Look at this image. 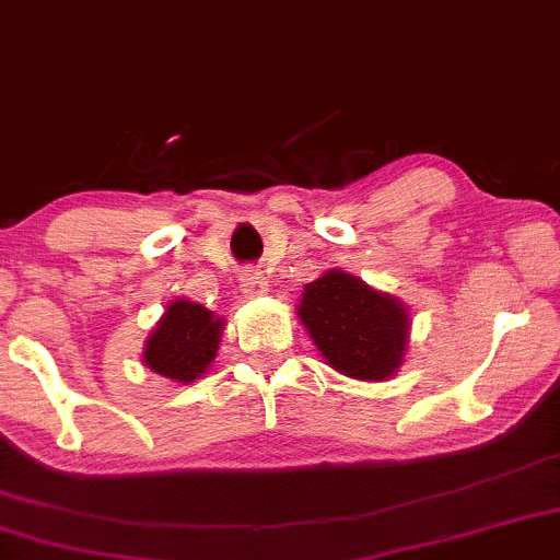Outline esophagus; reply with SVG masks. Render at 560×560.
Here are the masks:
<instances>
[{
  "label": "esophagus",
  "instance_id": "esophagus-1",
  "mask_svg": "<svg viewBox=\"0 0 560 560\" xmlns=\"http://www.w3.org/2000/svg\"><path fill=\"white\" fill-rule=\"evenodd\" d=\"M240 289H242V294H247V298H258V294L268 292V281L260 271L250 268V271L240 273Z\"/></svg>",
  "mask_w": 560,
  "mask_h": 560
}]
</instances>
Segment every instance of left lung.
I'll return each instance as SVG.
<instances>
[{"label":"left lung","instance_id":"8db88e82","mask_svg":"<svg viewBox=\"0 0 560 560\" xmlns=\"http://www.w3.org/2000/svg\"><path fill=\"white\" fill-rule=\"evenodd\" d=\"M328 365L360 381H386L404 357L409 318L399 300L345 271L310 281L298 307Z\"/></svg>","mask_w":560,"mask_h":560}]
</instances>
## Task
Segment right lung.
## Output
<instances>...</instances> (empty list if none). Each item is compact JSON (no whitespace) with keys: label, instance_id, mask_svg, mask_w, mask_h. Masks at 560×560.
<instances>
[{"label":"right lung","instance_id":"add662e5","mask_svg":"<svg viewBox=\"0 0 560 560\" xmlns=\"http://www.w3.org/2000/svg\"><path fill=\"white\" fill-rule=\"evenodd\" d=\"M221 318L195 302L177 300L166 307L145 345V365L177 383H192L211 365L219 347Z\"/></svg>","mask_w":560,"mask_h":560}]
</instances>
